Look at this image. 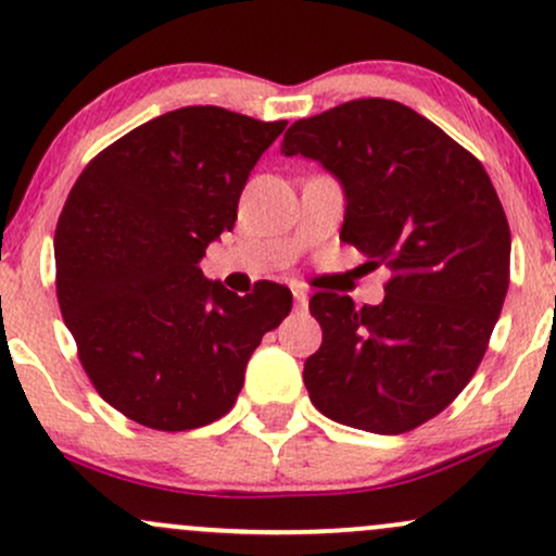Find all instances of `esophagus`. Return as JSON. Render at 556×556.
<instances>
[{"instance_id": "34e87169", "label": "esophagus", "mask_w": 556, "mask_h": 556, "mask_svg": "<svg viewBox=\"0 0 556 556\" xmlns=\"http://www.w3.org/2000/svg\"><path fill=\"white\" fill-rule=\"evenodd\" d=\"M292 298H295L298 311L308 308V292H305V287H292Z\"/></svg>"}]
</instances>
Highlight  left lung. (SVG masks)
I'll return each mask as SVG.
<instances>
[{"label":"left lung","mask_w":556,"mask_h":556,"mask_svg":"<svg viewBox=\"0 0 556 556\" xmlns=\"http://www.w3.org/2000/svg\"><path fill=\"white\" fill-rule=\"evenodd\" d=\"M285 156L316 159L344 188L340 240L387 266L384 303L316 292L321 348L311 402L337 424L405 433L473 379L509 287V225L478 159L424 114L355 99L298 119Z\"/></svg>","instance_id":"left-lung-1"}]
</instances>
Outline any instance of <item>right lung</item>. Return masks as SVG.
I'll return each mask as SVG.
<instances>
[{
  "mask_svg": "<svg viewBox=\"0 0 556 556\" xmlns=\"http://www.w3.org/2000/svg\"><path fill=\"white\" fill-rule=\"evenodd\" d=\"M285 125L182 106L106 146L70 190L54 232L62 318L96 392L140 426L188 431L232 410L261 337L290 314L282 285L240 298L198 269Z\"/></svg>",
  "mask_w": 556,
  "mask_h": 556,
  "instance_id": "obj_1",
  "label": "right lung"
}]
</instances>
